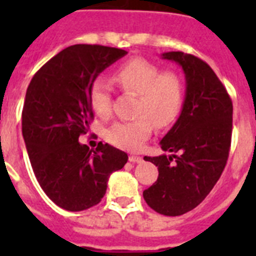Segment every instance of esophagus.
I'll list each match as a JSON object with an SVG mask.
<instances>
[{
	"mask_svg": "<svg viewBox=\"0 0 256 256\" xmlns=\"http://www.w3.org/2000/svg\"><path fill=\"white\" fill-rule=\"evenodd\" d=\"M128 160H130V162H132V164H140V162H142V156H128Z\"/></svg>",
	"mask_w": 256,
	"mask_h": 256,
	"instance_id": "obj_1",
	"label": "esophagus"
}]
</instances>
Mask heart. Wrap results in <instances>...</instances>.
Here are the masks:
<instances>
[{"label": "heart", "instance_id": "heart-1", "mask_svg": "<svg viewBox=\"0 0 256 256\" xmlns=\"http://www.w3.org/2000/svg\"><path fill=\"white\" fill-rule=\"evenodd\" d=\"M114 81L124 92H136V120L118 122L108 130V140L124 150H140L152 132L168 128L184 102V84L174 72H162L160 66L144 58H132L116 68ZM90 104L102 118L112 114V88L104 78H96L90 86Z\"/></svg>", "mask_w": 256, "mask_h": 256}]
</instances>
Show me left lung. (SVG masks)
Listing matches in <instances>:
<instances>
[{
    "label": "left lung",
    "mask_w": 256,
    "mask_h": 256,
    "mask_svg": "<svg viewBox=\"0 0 256 256\" xmlns=\"http://www.w3.org/2000/svg\"><path fill=\"white\" fill-rule=\"evenodd\" d=\"M162 57L182 66L186 96L178 120L160 140L162 150L172 156H144L158 166L160 175L144 191V198L156 212L178 216L198 206L224 170L232 134V102L214 70L200 58L182 52Z\"/></svg>",
    "instance_id": "obj_1"
}]
</instances>
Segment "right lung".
Masks as SVG:
<instances>
[{"mask_svg": "<svg viewBox=\"0 0 256 256\" xmlns=\"http://www.w3.org/2000/svg\"><path fill=\"white\" fill-rule=\"evenodd\" d=\"M128 52L102 45H73L32 78L22 108V136L34 175L45 194L68 211H82L104 198L108 176L128 154L100 142L96 150L78 138L94 120L90 86Z\"/></svg>", "mask_w": 256, "mask_h": 256, "instance_id": "1", "label": "right lung"}]
</instances>
